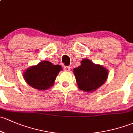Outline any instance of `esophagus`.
<instances>
[{"instance_id":"34e87169","label":"esophagus","mask_w":133,"mask_h":133,"mask_svg":"<svg viewBox=\"0 0 133 133\" xmlns=\"http://www.w3.org/2000/svg\"><path fill=\"white\" fill-rule=\"evenodd\" d=\"M70 66H65V67H64V70H65V71H66V72H68V71L70 70Z\"/></svg>"}]
</instances>
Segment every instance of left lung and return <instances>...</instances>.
I'll return each instance as SVG.
<instances>
[{"instance_id":"1","label":"left lung","mask_w":133,"mask_h":133,"mask_svg":"<svg viewBox=\"0 0 133 133\" xmlns=\"http://www.w3.org/2000/svg\"><path fill=\"white\" fill-rule=\"evenodd\" d=\"M81 63V66L74 69L80 90L90 92L97 90L105 83L108 76L106 68L99 65H95L88 59H83Z\"/></svg>"}]
</instances>
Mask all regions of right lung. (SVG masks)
Segmentation results:
<instances>
[{
  "instance_id": "add662e5",
  "label": "right lung",
  "mask_w": 133,
  "mask_h": 133,
  "mask_svg": "<svg viewBox=\"0 0 133 133\" xmlns=\"http://www.w3.org/2000/svg\"><path fill=\"white\" fill-rule=\"evenodd\" d=\"M61 70L60 65H54L49 61H43L28 68L24 77L26 82L34 88L45 90L54 84L56 76Z\"/></svg>"
}]
</instances>
